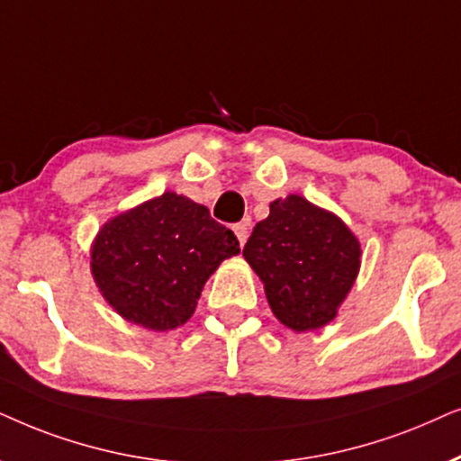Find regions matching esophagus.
Wrapping results in <instances>:
<instances>
[{
  "instance_id": "esophagus-1",
  "label": "esophagus",
  "mask_w": 461,
  "mask_h": 461,
  "mask_svg": "<svg viewBox=\"0 0 461 461\" xmlns=\"http://www.w3.org/2000/svg\"><path fill=\"white\" fill-rule=\"evenodd\" d=\"M234 234L238 238V242H240V247H244V242H247V236H249V223H247V221H242V223L234 225Z\"/></svg>"
}]
</instances>
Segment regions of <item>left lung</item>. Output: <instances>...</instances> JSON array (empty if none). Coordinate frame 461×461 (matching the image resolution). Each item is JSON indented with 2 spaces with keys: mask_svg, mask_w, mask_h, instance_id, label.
Returning <instances> with one entry per match:
<instances>
[{
  "mask_svg": "<svg viewBox=\"0 0 461 461\" xmlns=\"http://www.w3.org/2000/svg\"><path fill=\"white\" fill-rule=\"evenodd\" d=\"M285 327L305 333L335 321L360 272L358 238L335 212L291 194L269 204L242 250Z\"/></svg>",
  "mask_w": 461,
  "mask_h": 461,
  "instance_id": "1",
  "label": "left lung"
}]
</instances>
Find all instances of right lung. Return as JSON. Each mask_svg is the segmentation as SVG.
<instances>
[{
    "label": "right lung",
    "instance_id": "obj_1",
    "mask_svg": "<svg viewBox=\"0 0 461 461\" xmlns=\"http://www.w3.org/2000/svg\"><path fill=\"white\" fill-rule=\"evenodd\" d=\"M238 253L234 231L211 219L206 206L164 192L98 230L90 272L124 321L173 330L192 318L214 269Z\"/></svg>",
    "mask_w": 461,
    "mask_h": 461
}]
</instances>
